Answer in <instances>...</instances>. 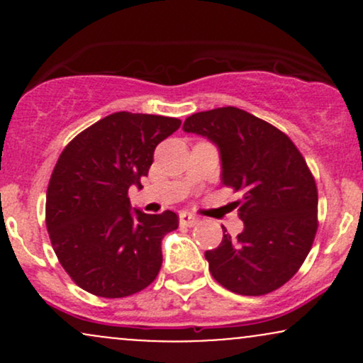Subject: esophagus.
Listing matches in <instances>:
<instances>
[{
	"label": "esophagus",
	"instance_id": "34e87169",
	"mask_svg": "<svg viewBox=\"0 0 363 363\" xmlns=\"http://www.w3.org/2000/svg\"><path fill=\"white\" fill-rule=\"evenodd\" d=\"M179 222H181V225H186V227H194V225H198V216L187 213V211H182L181 215H179Z\"/></svg>",
	"mask_w": 363,
	"mask_h": 363
}]
</instances>
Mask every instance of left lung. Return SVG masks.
Returning a JSON list of instances; mask_svg holds the SVG:
<instances>
[{
  "label": "left lung",
  "mask_w": 363,
  "mask_h": 363,
  "mask_svg": "<svg viewBox=\"0 0 363 363\" xmlns=\"http://www.w3.org/2000/svg\"><path fill=\"white\" fill-rule=\"evenodd\" d=\"M184 131L210 138L222 155V184L240 191L244 222L205 252L210 273L239 295L278 290L301 269L318 232V186L285 133L237 107L196 112Z\"/></svg>",
  "instance_id": "1"
}]
</instances>
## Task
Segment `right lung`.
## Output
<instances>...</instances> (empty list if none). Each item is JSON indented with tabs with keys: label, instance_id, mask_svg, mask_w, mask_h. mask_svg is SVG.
Masks as SVG:
<instances>
[{
	"label": "right lung",
	"instance_id": "1",
	"mask_svg": "<svg viewBox=\"0 0 363 363\" xmlns=\"http://www.w3.org/2000/svg\"><path fill=\"white\" fill-rule=\"evenodd\" d=\"M181 119L114 112L66 145L49 179L45 225L57 259L89 294L121 298L157 278L162 239L179 227L174 211L131 213L128 191L148 176L157 145Z\"/></svg>",
	"mask_w": 363,
	"mask_h": 363
}]
</instances>
